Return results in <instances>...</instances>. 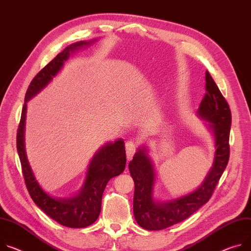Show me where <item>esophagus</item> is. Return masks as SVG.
<instances>
[{
	"mask_svg": "<svg viewBox=\"0 0 251 251\" xmlns=\"http://www.w3.org/2000/svg\"><path fill=\"white\" fill-rule=\"evenodd\" d=\"M136 150H137V144L133 141H127L126 142V155L128 160H131L132 157L134 156Z\"/></svg>",
	"mask_w": 251,
	"mask_h": 251,
	"instance_id": "esophagus-1",
	"label": "esophagus"
}]
</instances>
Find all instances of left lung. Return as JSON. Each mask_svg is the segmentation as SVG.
I'll use <instances>...</instances> for the list:
<instances>
[{
  "instance_id": "left-lung-1",
  "label": "left lung",
  "mask_w": 251,
  "mask_h": 251,
  "mask_svg": "<svg viewBox=\"0 0 251 251\" xmlns=\"http://www.w3.org/2000/svg\"><path fill=\"white\" fill-rule=\"evenodd\" d=\"M206 94L202 99L198 115L206 120L215 139L213 166L203 183L195 191L182 197L157 202L153 199L155 172L146 147L139 148L129 162L130 174L134 180L135 191L133 211L137 223L147 230H162L188 218L212 196L218 181L229 159V133L231 112L228 103L206 71Z\"/></svg>"
}]
</instances>
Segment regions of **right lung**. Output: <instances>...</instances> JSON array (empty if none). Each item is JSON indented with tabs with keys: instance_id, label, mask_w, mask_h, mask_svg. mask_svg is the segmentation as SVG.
Masks as SVG:
<instances>
[{
	"instance_id": "obj_1",
	"label": "right lung",
	"mask_w": 251,
	"mask_h": 251,
	"mask_svg": "<svg viewBox=\"0 0 251 251\" xmlns=\"http://www.w3.org/2000/svg\"><path fill=\"white\" fill-rule=\"evenodd\" d=\"M95 41H80L70 45L34 77L26 92L25 103L22 109L17 132V150L22 172L31 198L48 216L59 224L71 228H84L97 220L101 211L102 195L108 181L120 175L125 169L126 152L124 141L119 139L114 143L110 142L96 152L89 164L85 183L76 196L71 198H54L41 188L27 159L24 142L27 102L51 82L71 53L82 47L90 46Z\"/></svg>"
}]
</instances>
